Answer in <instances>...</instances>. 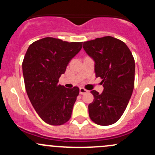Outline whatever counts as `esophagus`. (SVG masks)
I'll list each match as a JSON object with an SVG mask.
<instances>
[{"label":"esophagus","mask_w":155,"mask_h":155,"mask_svg":"<svg viewBox=\"0 0 155 155\" xmlns=\"http://www.w3.org/2000/svg\"><path fill=\"white\" fill-rule=\"evenodd\" d=\"M87 91H87L86 89H85L84 87H80V88H79V93H80L81 94H84L87 93Z\"/></svg>","instance_id":"obj_1"}]
</instances>
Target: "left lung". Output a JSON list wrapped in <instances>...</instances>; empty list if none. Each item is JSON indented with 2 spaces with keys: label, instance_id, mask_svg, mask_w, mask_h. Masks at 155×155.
Masks as SVG:
<instances>
[{
  "label": "left lung",
  "instance_id": "left-lung-1",
  "mask_svg": "<svg viewBox=\"0 0 155 155\" xmlns=\"http://www.w3.org/2000/svg\"><path fill=\"white\" fill-rule=\"evenodd\" d=\"M83 48L94 61L96 77L103 79L104 91L93 90L94 101L88 105L91 119L107 126L124 113L134 87L135 61L129 48L121 40L107 36L84 42Z\"/></svg>",
  "mask_w": 155,
  "mask_h": 155
}]
</instances>
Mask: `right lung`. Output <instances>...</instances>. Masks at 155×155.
Here are the masks:
<instances>
[{"instance_id":"1","label":"right lung","mask_w":155,"mask_h":155,"mask_svg":"<svg viewBox=\"0 0 155 155\" xmlns=\"http://www.w3.org/2000/svg\"><path fill=\"white\" fill-rule=\"evenodd\" d=\"M82 46L46 37L29 46L22 63L28 96L42 120L51 125H61L71 117L79 88H67L58 84L61 75Z\"/></svg>"}]
</instances>
